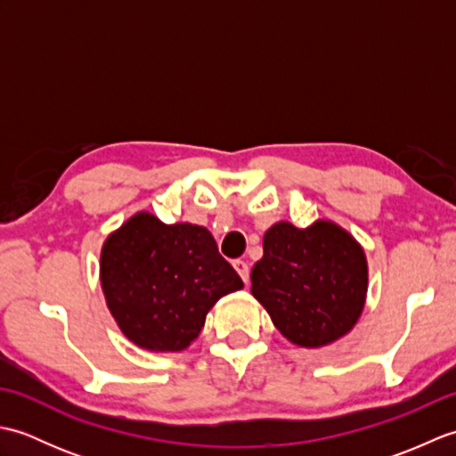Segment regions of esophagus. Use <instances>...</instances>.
Segmentation results:
<instances>
[{
  "label": "esophagus",
  "instance_id": "obj_1",
  "mask_svg": "<svg viewBox=\"0 0 456 456\" xmlns=\"http://www.w3.org/2000/svg\"><path fill=\"white\" fill-rule=\"evenodd\" d=\"M233 266H235V270L239 273V276L243 278V282L247 284L248 282V276H250V270H248V265L245 263V260H235L233 263Z\"/></svg>",
  "mask_w": 456,
  "mask_h": 456
}]
</instances>
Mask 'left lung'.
I'll return each instance as SVG.
<instances>
[{
    "instance_id": "1",
    "label": "left lung",
    "mask_w": 456,
    "mask_h": 456,
    "mask_svg": "<svg viewBox=\"0 0 456 456\" xmlns=\"http://www.w3.org/2000/svg\"><path fill=\"white\" fill-rule=\"evenodd\" d=\"M263 248L250 292L289 343L319 348L351 331L368 289L364 250L351 233L327 219L307 229L278 221Z\"/></svg>"
}]
</instances>
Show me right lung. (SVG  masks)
<instances>
[{"instance_id":"1","label":"right lung","mask_w":456,"mask_h":456,"mask_svg":"<svg viewBox=\"0 0 456 456\" xmlns=\"http://www.w3.org/2000/svg\"><path fill=\"white\" fill-rule=\"evenodd\" d=\"M100 280L121 333L152 353L188 348L217 299L243 288L206 227L167 225L149 211L105 239Z\"/></svg>"}]
</instances>
